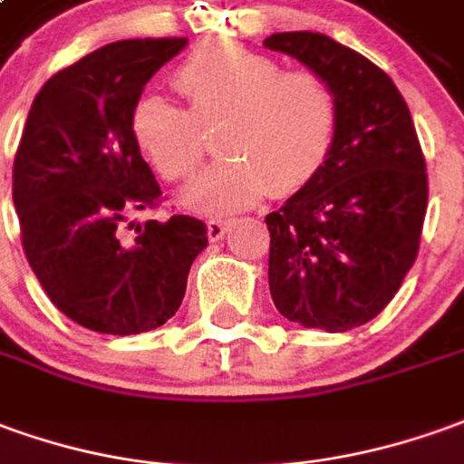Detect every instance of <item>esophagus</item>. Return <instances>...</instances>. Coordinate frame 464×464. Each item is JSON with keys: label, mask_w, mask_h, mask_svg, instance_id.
I'll use <instances>...</instances> for the list:
<instances>
[{"label": "esophagus", "mask_w": 464, "mask_h": 464, "mask_svg": "<svg viewBox=\"0 0 464 464\" xmlns=\"http://www.w3.org/2000/svg\"><path fill=\"white\" fill-rule=\"evenodd\" d=\"M229 227H232L229 219H209L207 222V235H209L212 242H217V239H222L229 232Z\"/></svg>", "instance_id": "1"}]
</instances>
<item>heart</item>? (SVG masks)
Segmentation results:
<instances>
[{"label":"heart","mask_w":464,"mask_h":464,"mask_svg":"<svg viewBox=\"0 0 464 464\" xmlns=\"http://www.w3.org/2000/svg\"><path fill=\"white\" fill-rule=\"evenodd\" d=\"M174 82L189 113L161 95H143L130 111V136L161 177L181 181L204 156L199 126H222L217 151L227 159L181 194L194 212H242L270 189L287 197L308 187L334 151L338 98L315 72H283L270 55L222 43L194 50Z\"/></svg>","instance_id":"b5f03b06"}]
</instances>
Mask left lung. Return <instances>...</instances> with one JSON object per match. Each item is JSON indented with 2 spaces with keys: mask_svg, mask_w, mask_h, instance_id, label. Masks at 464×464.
Returning a JSON list of instances; mask_svg holds the SVG:
<instances>
[{
  "mask_svg": "<svg viewBox=\"0 0 464 464\" xmlns=\"http://www.w3.org/2000/svg\"><path fill=\"white\" fill-rule=\"evenodd\" d=\"M285 53L334 88V151L308 187L265 217L270 295L280 315L343 334L397 295L417 260L427 166L407 103L372 60L321 32H277Z\"/></svg>",
  "mask_w": 464,
  "mask_h": 464,
  "instance_id": "1",
  "label": "left lung"
}]
</instances>
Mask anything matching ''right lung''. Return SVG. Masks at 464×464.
Returning <instances> with one entry per match:
<instances>
[{
    "mask_svg": "<svg viewBox=\"0 0 464 464\" xmlns=\"http://www.w3.org/2000/svg\"><path fill=\"white\" fill-rule=\"evenodd\" d=\"M184 47L187 37L105 44L44 82L22 130L12 171L22 247L57 311L98 334L164 325L207 247V225L187 214L123 237L129 214L161 197L130 111Z\"/></svg>",
    "mask_w": 464,
    "mask_h": 464,
    "instance_id": "add662e5",
    "label": "right lung"
}]
</instances>
